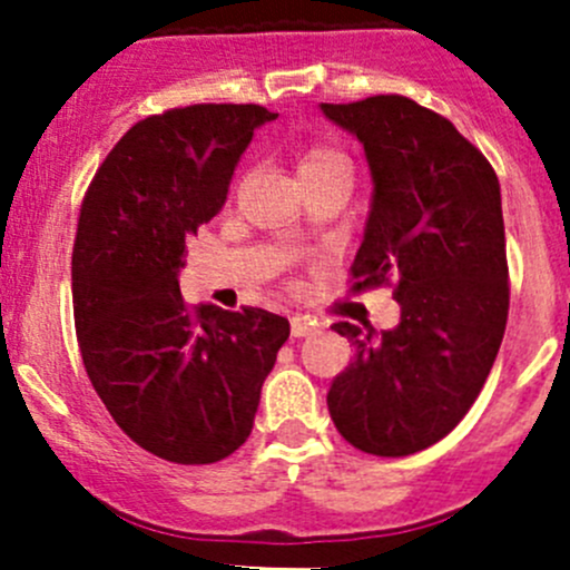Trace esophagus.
<instances>
[{
    "label": "esophagus",
    "mask_w": 570,
    "mask_h": 570,
    "mask_svg": "<svg viewBox=\"0 0 570 570\" xmlns=\"http://www.w3.org/2000/svg\"><path fill=\"white\" fill-rule=\"evenodd\" d=\"M320 328L317 320L312 317H292V336H308Z\"/></svg>",
    "instance_id": "obj_1"
}]
</instances>
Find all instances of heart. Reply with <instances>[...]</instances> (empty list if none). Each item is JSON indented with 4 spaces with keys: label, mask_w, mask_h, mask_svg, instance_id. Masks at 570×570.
<instances>
[{
    "label": "heart",
    "mask_w": 570,
    "mask_h": 570,
    "mask_svg": "<svg viewBox=\"0 0 570 570\" xmlns=\"http://www.w3.org/2000/svg\"><path fill=\"white\" fill-rule=\"evenodd\" d=\"M331 164H347V158L342 156L340 150H334V147L314 145V147H308V150H303V156H301V175L312 173V169L331 167Z\"/></svg>",
    "instance_id": "1"
}]
</instances>
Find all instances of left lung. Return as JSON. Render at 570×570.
<instances>
[{
  "label": "left lung",
  "mask_w": 570,
  "mask_h": 570,
  "mask_svg": "<svg viewBox=\"0 0 570 570\" xmlns=\"http://www.w3.org/2000/svg\"><path fill=\"white\" fill-rule=\"evenodd\" d=\"M362 141L373 178L353 289L395 286L401 323H334L356 345L328 390L336 432L364 454L429 449L473 406L510 312L493 167L445 116L397 94L320 105Z\"/></svg>",
  "instance_id": "8db88e82"
}]
</instances>
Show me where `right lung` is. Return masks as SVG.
Instances as JSON below:
<instances>
[{"label": "right lung", "instance_id": "1", "mask_svg": "<svg viewBox=\"0 0 570 570\" xmlns=\"http://www.w3.org/2000/svg\"><path fill=\"white\" fill-rule=\"evenodd\" d=\"M262 105H189L136 121L82 197L71 253L75 328L121 432L178 465H212L253 432L289 320L180 297L186 242L217 217Z\"/></svg>", "mask_w": 570, "mask_h": 570}]
</instances>
